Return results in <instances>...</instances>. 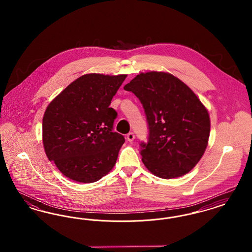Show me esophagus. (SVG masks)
Segmentation results:
<instances>
[{"instance_id":"34e87169","label":"esophagus","mask_w":252,"mask_h":252,"mask_svg":"<svg viewBox=\"0 0 252 252\" xmlns=\"http://www.w3.org/2000/svg\"><path fill=\"white\" fill-rule=\"evenodd\" d=\"M126 139H127V141H128V142H133V141H134V139H135V135H134V133H133V132L128 133V134L126 135Z\"/></svg>"}]
</instances>
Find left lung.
<instances>
[{"instance_id":"obj_1","label":"left lung","mask_w":252,"mask_h":252,"mask_svg":"<svg viewBox=\"0 0 252 252\" xmlns=\"http://www.w3.org/2000/svg\"><path fill=\"white\" fill-rule=\"evenodd\" d=\"M124 89L140 99L146 115L149 138L141 144L145 167L165 180L189 173L203 156L211 130L199 98L169 72H142Z\"/></svg>"}]
</instances>
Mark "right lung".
Instances as JSON below:
<instances>
[{
    "label": "right lung",
    "instance_id": "obj_1",
    "mask_svg": "<svg viewBox=\"0 0 252 252\" xmlns=\"http://www.w3.org/2000/svg\"><path fill=\"white\" fill-rule=\"evenodd\" d=\"M126 76L87 73L49 104L42 120L44 150L68 179L92 183L114 167L125 138L112 132L117 112L109 105Z\"/></svg>",
    "mask_w": 252,
    "mask_h": 252
}]
</instances>
